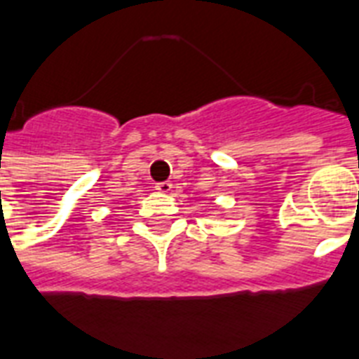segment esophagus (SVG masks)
I'll return each mask as SVG.
<instances>
[{"label": "esophagus", "mask_w": 359, "mask_h": 359, "mask_svg": "<svg viewBox=\"0 0 359 359\" xmlns=\"http://www.w3.org/2000/svg\"><path fill=\"white\" fill-rule=\"evenodd\" d=\"M155 189L159 191V193H170L172 191V183L170 182H159L155 185Z\"/></svg>", "instance_id": "esophagus-1"}]
</instances>
